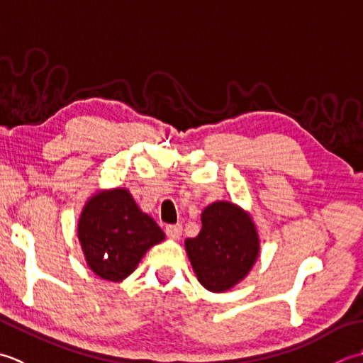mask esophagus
<instances>
[{
  "label": "esophagus",
  "instance_id": "esophagus-1",
  "mask_svg": "<svg viewBox=\"0 0 363 363\" xmlns=\"http://www.w3.org/2000/svg\"><path fill=\"white\" fill-rule=\"evenodd\" d=\"M164 230H166V235L169 236V238L179 240L183 233V227L180 224H169V225H166Z\"/></svg>",
  "mask_w": 363,
  "mask_h": 363
}]
</instances>
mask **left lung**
Segmentation results:
<instances>
[{
    "label": "left lung",
    "instance_id": "8db88e82",
    "mask_svg": "<svg viewBox=\"0 0 363 363\" xmlns=\"http://www.w3.org/2000/svg\"><path fill=\"white\" fill-rule=\"evenodd\" d=\"M197 280L213 293L227 291L247 276L260 241L246 211L230 202H214L202 213V230L184 241Z\"/></svg>",
    "mask_w": 363,
    "mask_h": 363
}]
</instances>
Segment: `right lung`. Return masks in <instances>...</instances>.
Here are the masks:
<instances>
[{"label":"right lung","mask_w":363,"mask_h":363,"mask_svg":"<svg viewBox=\"0 0 363 363\" xmlns=\"http://www.w3.org/2000/svg\"><path fill=\"white\" fill-rule=\"evenodd\" d=\"M87 266L99 277L121 282L144 254L164 240L158 224L139 210L128 189H111L89 199L78 223Z\"/></svg>","instance_id":"add662e5"}]
</instances>
